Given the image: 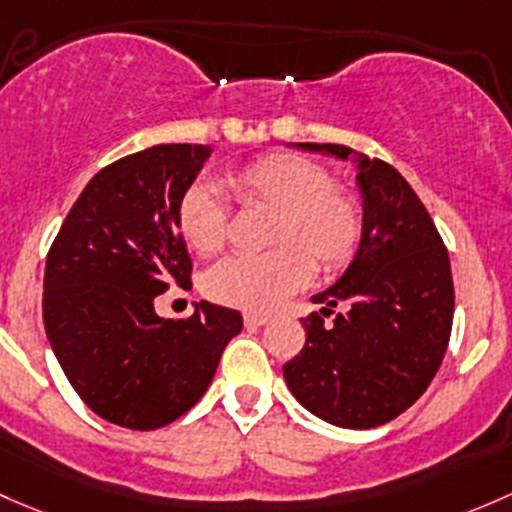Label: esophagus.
<instances>
[{
  "label": "esophagus",
  "mask_w": 512,
  "mask_h": 512,
  "mask_svg": "<svg viewBox=\"0 0 512 512\" xmlns=\"http://www.w3.org/2000/svg\"><path fill=\"white\" fill-rule=\"evenodd\" d=\"M242 319H245V326H265V324H270V316H267V314H257V311H247V314L242 316Z\"/></svg>",
  "instance_id": "obj_1"
}]
</instances>
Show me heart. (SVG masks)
Segmentation results:
<instances>
[{"instance_id": "heart-1", "label": "heart", "mask_w": 512, "mask_h": 512, "mask_svg": "<svg viewBox=\"0 0 512 512\" xmlns=\"http://www.w3.org/2000/svg\"><path fill=\"white\" fill-rule=\"evenodd\" d=\"M331 171L314 159L277 152L225 176V188L245 211L270 213L267 247L260 257H228L208 270L203 289L213 301L247 311H267L304 287L311 262L338 272L363 240V206L353 193L331 186ZM181 238L208 257L228 235L225 203L208 186L186 188L176 208Z\"/></svg>"}]
</instances>
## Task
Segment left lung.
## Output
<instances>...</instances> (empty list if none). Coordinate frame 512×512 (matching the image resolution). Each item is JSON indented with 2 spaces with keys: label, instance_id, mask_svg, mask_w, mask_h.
Here are the masks:
<instances>
[{
  "label": "left lung",
  "instance_id": "left-lung-1",
  "mask_svg": "<svg viewBox=\"0 0 512 512\" xmlns=\"http://www.w3.org/2000/svg\"><path fill=\"white\" fill-rule=\"evenodd\" d=\"M294 147L353 161L365 228L348 270L311 297L321 311L301 319L306 343L284 365V380L328 424L380 427L422 397L449 346V252L424 203L390 164L343 144ZM338 300L349 311L324 327L323 316Z\"/></svg>",
  "mask_w": 512,
  "mask_h": 512
}]
</instances>
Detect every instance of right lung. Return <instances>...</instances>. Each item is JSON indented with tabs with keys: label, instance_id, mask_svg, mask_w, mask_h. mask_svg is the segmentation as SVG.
I'll return each instance as SVG.
<instances>
[{
	"label": "right lung",
	"instance_id": "1",
	"mask_svg": "<svg viewBox=\"0 0 512 512\" xmlns=\"http://www.w3.org/2000/svg\"><path fill=\"white\" fill-rule=\"evenodd\" d=\"M213 149L157 144L83 188L46 257L43 326L80 400L127 429H159L211 385L242 316L201 301L161 319L154 299L191 277L176 208Z\"/></svg>",
	"mask_w": 512,
	"mask_h": 512
}]
</instances>
